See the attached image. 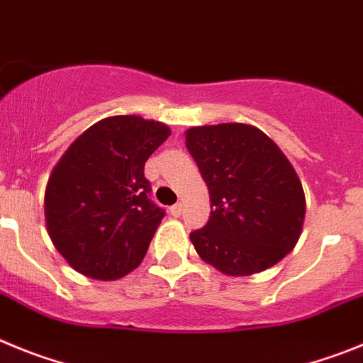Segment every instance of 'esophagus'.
<instances>
[{
  "label": "esophagus",
  "mask_w": 363,
  "mask_h": 363,
  "mask_svg": "<svg viewBox=\"0 0 363 363\" xmlns=\"http://www.w3.org/2000/svg\"><path fill=\"white\" fill-rule=\"evenodd\" d=\"M169 213L174 215V217H181V213H182V204H181V202H177V204L172 206V208H169Z\"/></svg>",
  "instance_id": "34e87169"
}]
</instances>
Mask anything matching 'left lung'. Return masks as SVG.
Instances as JSON below:
<instances>
[{"label": "left lung", "instance_id": "left-lung-1", "mask_svg": "<svg viewBox=\"0 0 363 363\" xmlns=\"http://www.w3.org/2000/svg\"><path fill=\"white\" fill-rule=\"evenodd\" d=\"M210 191V220L189 238L204 262L244 277L275 266L298 242L306 197L295 168L259 128L240 123L186 132Z\"/></svg>", "mask_w": 363, "mask_h": 363}]
</instances>
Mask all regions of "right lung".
Instances as JSON below:
<instances>
[{
	"instance_id": "right-lung-1",
	"label": "right lung",
	"mask_w": 363,
	"mask_h": 363,
	"mask_svg": "<svg viewBox=\"0 0 363 363\" xmlns=\"http://www.w3.org/2000/svg\"><path fill=\"white\" fill-rule=\"evenodd\" d=\"M168 135L157 121L108 117L81 133L52 169L47 230L77 273L116 280L143 262L166 213L150 199L145 162Z\"/></svg>"
}]
</instances>
